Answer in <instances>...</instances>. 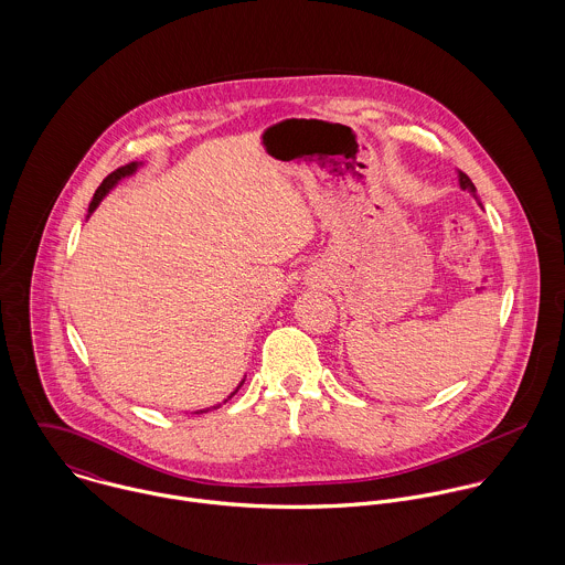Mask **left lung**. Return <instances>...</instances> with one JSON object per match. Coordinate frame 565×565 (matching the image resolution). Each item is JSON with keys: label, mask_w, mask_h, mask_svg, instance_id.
Instances as JSON below:
<instances>
[{"label": "left lung", "mask_w": 565, "mask_h": 565, "mask_svg": "<svg viewBox=\"0 0 565 565\" xmlns=\"http://www.w3.org/2000/svg\"><path fill=\"white\" fill-rule=\"evenodd\" d=\"M459 186H461L463 191H470V193L475 195V200L479 202V198H477V186H475V182H472L463 171H459ZM479 206H483V204L479 202Z\"/></svg>", "instance_id": "1"}]
</instances>
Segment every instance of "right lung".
<instances>
[{
  "label": "right lung",
  "instance_id": "right-lung-1",
  "mask_svg": "<svg viewBox=\"0 0 565 565\" xmlns=\"http://www.w3.org/2000/svg\"><path fill=\"white\" fill-rule=\"evenodd\" d=\"M139 169V162H130V164H124V167H119V169H115L113 173H108L106 178H104V182L97 186V191H95V195H93V202H90V206H88V213H93L95 209H97V204L104 200V195L121 180V178H128V175H132L135 171ZM245 383V379H243L242 383H239V387L224 401V404L228 403L239 390H242V385ZM222 404H215V406H209V408H200V411H195V413H206V411H211V408H220Z\"/></svg>",
  "mask_w": 565,
  "mask_h": 565
}]
</instances>
